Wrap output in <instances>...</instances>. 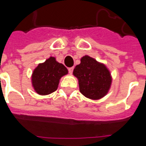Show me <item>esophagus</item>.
Masks as SVG:
<instances>
[{
    "instance_id": "1",
    "label": "esophagus",
    "mask_w": 146,
    "mask_h": 146,
    "mask_svg": "<svg viewBox=\"0 0 146 146\" xmlns=\"http://www.w3.org/2000/svg\"><path fill=\"white\" fill-rule=\"evenodd\" d=\"M73 69H74V67H70L69 69H68V70H69V73H70V74H72V73H73Z\"/></svg>"
}]
</instances>
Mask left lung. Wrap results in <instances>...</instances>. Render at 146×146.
Returning <instances> with one entry per match:
<instances>
[{
    "label": "left lung",
    "instance_id": "obj_1",
    "mask_svg": "<svg viewBox=\"0 0 146 146\" xmlns=\"http://www.w3.org/2000/svg\"><path fill=\"white\" fill-rule=\"evenodd\" d=\"M73 75L79 80L80 92L92 100L104 98L112 84V76L107 67L88 55L82 58L81 63L73 70Z\"/></svg>",
    "mask_w": 146,
    "mask_h": 146
}]
</instances>
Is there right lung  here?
Segmentation results:
<instances>
[{
    "label": "right lung",
    "mask_w": 146,
    "mask_h": 146,
    "mask_svg": "<svg viewBox=\"0 0 146 146\" xmlns=\"http://www.w3.org/2000/svg\"><path fill=\"white\" fill-rule=\"evenodd\" d=\"M67 73L68 70L62 64L58 62L54 57H50L34 69L32 85L37 94L47 95L56 91L60 79Z\"/></svg>",
    "instance_id": "add662e5"
}]
</instances>
